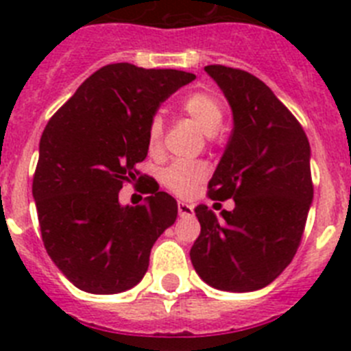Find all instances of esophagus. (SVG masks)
Segmentation results:
<instances>
[{
  "mask_svg": "<svg viewBox=\"0 0 351 351\" xmlns=\"http://www.w3.org/2000/svg\"><path fill=\"white\" fill-rule=\"evenodd\" d=\"M178 210L179 216H190L193 213V206H190L188 202H178Z\"/></svg>",
  "mask_w": 351,
  "mask_h": 351,
  "instance_id": "obj_1",
  "label": "esophagus"
}]
</instances>
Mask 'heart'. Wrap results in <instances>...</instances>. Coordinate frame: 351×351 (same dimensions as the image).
Wrapping results in <instances>:
<instances>
[{
	"mask_svg": "<svg viewBox=\"0 0 351 351\" xmlns=\"http://www.w3.org/2000/svg\"><path fill=\"white\" fill-rule=\"evenodd\" d=\"M181 110L202 130L204 135L214 137L225 123V105L216 93L198 89L184 96ZM163 119L160 116L151 117L147 125V149L151 154H158L163 145ZM207 176V169L200 161H173L161 170V184L179 197H188Z\"/></svg>",
	"mask_w": 351,
	"mask_h": 351,
	"instance_id": "1",
	"label": "heart"
}]
</instances>
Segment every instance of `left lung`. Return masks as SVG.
I'll use <instances>...</instances> for the list:
<instances>
[{"label": "left lung", "instance_id": "1", "mask_svg": "<svg viewBox=\"0 0 351 351\" xmlns=\"http://www.w3.org/2000/svg\"><path fill=\"white\" fill-rule=\"evenodd\" d=\"M206 71L234 114L207 195L234 198L235 207L219 218L207 206L195 209L200 235L191 263L213 288L260 290L287 269L302 239L313 202L311 149L295 116L258 77L223 64Z\"/></svg>", "mask_w": 351, "mask_h": 351}]
</instances>
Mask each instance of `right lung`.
I'll list each match as a JSON object with an SVG mask.
<instances>
[{
	"mask_svg": "<svg viewBox=\"0 0 351 351\" xmlns=\"http://www.w3.org/2000/svg\"><path fill=\"white\" fill-rule=\"evenodd\" d=\"M193 79L181 70L107 64L49 119L33 197L43 246L80 290L135 287L153 244L178 218V202L165 191H147L144 204L123 207L119 190L144 178L137 163L147 156V125L160 104Z\"/></svg>",
	"mask_w": 351,
	"mask_h": 351,
	"instance_id": "obj_1",
	"label": "right lung"
}]
</instances>
